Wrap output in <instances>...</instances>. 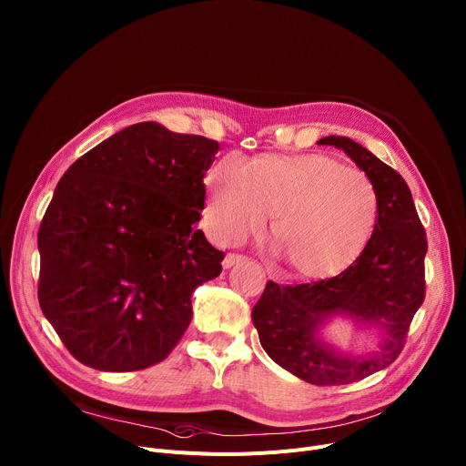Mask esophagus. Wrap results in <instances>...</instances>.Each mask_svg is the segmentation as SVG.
Listing matches in <instances>:
<instances>
[{"mask_svg": "<svg viewBox=\"0 0 466 466\" xmlns=\"http://www.w3.org/2000/svg\"><path fill=\"white\" fill-rule=\"evenodd\" d=\"M247 258L245 257H241V255H234V252H228V255L225 257V260H223V268L225 269H228V268H232V266H238V264H243Z\"/></svg>", "mask_w": 466, "mask_h": 466, "instance_id": "34e87169", "label": "esophagus"}]
</instances>
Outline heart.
Segmentation results:
<instances>
[{"label":"heart","instance_id":"obj_1","mask_svg":"<svg viewBox=\"0 0 466 466\" xmlns=\"http://www.w3.org/2000/svg\"><path fill=\"white\" fill-rule=\"evenodd\" d=\"M268 214L289 268L325 279L360 257L379 195L362 171L321 154L262 156L245 167L227 157L209 168L202 223L216 243H241L264 228Z\"/></svg>","mask_w":466,"mask_h":466}]
</instances>
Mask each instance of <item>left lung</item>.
<instances>
[{
    "label": "left lung",
    "mask_w": 466,
    "mask_h": 466,
    "mask_svg": "<svg viewBox=\"0 0 466 466\" xmlns=\"http://www.w3.org/2000/svg\"><path fill=\"white\" fill-rule=\"evenodd\" d=\"M318 145L344 150L379 195V216L360 257L340 275L309 284L284 286L269 280L252 309L260 344L284 370L310 385H350L390 366L405 346L409 325L424 303L426 230L412 195L392 167L350 137L329 136ZM334 315L377 326L375 354L348 356L319 338Z\"/></svg>",
    "instance_id": "obj_1"
}]
</instances>
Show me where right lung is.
Returning <instances> with one entry per match:
<instances>
[{"mask_svg":"<svg viewBox=\"0 0 466 466\" xmlns=\"http://www.w3.org/2000/svg\"><path fill=\"white\" fill-rule=\"evenodd\" d=\"M219 143L139 122L76 159L38 228V303L61 342L102 371L161 362L225 252L195 230Z\"/></svg>","mask_w":466,"mask_h":466,"instance_id":"obj_1","label":"right lung"}]
</instances>
